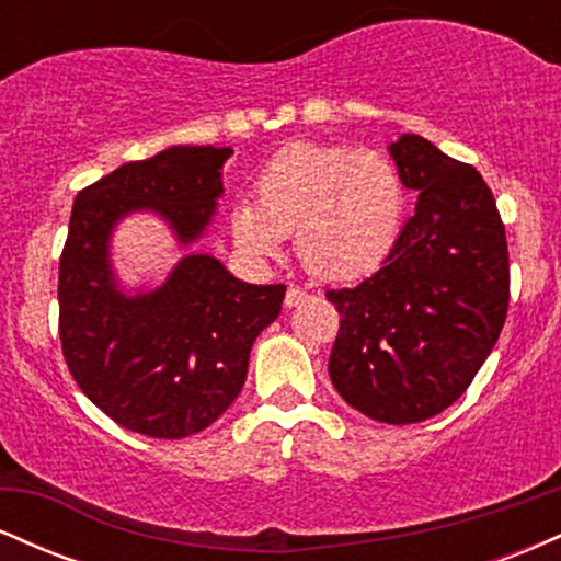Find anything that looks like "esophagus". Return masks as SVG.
<instances>
[{
  "mask_svg": "<svg viewBox=\"0 0 561 561\" xmlns=\"http://www.w3.org/2000/svg\"><path fill=\"white\" fill-rule=\"evenodd\" d=\"M308 298H311V295H308L306 289L289 287L287 295H285V306H287V308H298V306H302V302H306Z\"/></svg>",
  "mask_w": 561,
  "mask_h": 561,
  "instance_id": "esophagus-1",
  "label": "esophagus"
}]
</instances>
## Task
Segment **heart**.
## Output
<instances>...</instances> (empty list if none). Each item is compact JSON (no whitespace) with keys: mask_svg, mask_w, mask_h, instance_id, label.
<instances>
[{"mask_svg":"<svg viewBox=\"0 0 561 561\" xmlns=\"http://www.w3.org/2000/svg\"><path fill=\"white\" fill-rule=\"evenodd\" d=\"M403 210V179L382 152L293 145L261 169L255 203L242 197L231 205L229 227L248 259H276L295 234V255L308 274L351 282L382 266Z\"/></svg>","mask_w":561,"mask_h":561,"instance_id":"obj_1","label":"heart"}]
</instances>
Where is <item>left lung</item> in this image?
<instances>
[{
  "label": "left lung",
  "mask_w": 561,
  "mask_h": 561,
  "mask_svg": "<svg viewBox=\"0 0 561 561\" xmlns=\"http://www.w3.org/2000/svg\"><path fill=\"white\" fill-rule=\"evenodd\" d=\"M390 156L420 199L382 266L327 293L340 311L330 377L369 420L414 424L461 398L491 356L508 308V250L472 165L420 134L398 137Z\"/></svg>",
  "instance_id": "8db88e82"
}]
</instances>
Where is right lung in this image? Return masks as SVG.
<instances>
[{
  "label": "right lung",
  "mask_w": 561,
  "mask_h": 561,
  "mask_svg": "<svg viewBox=\"0 0 561 561\" xmlns=\"http://www.w3.org/2000/svg\"><path fill=\"white\" fill-rule=\"evenodd\" d=\"M231 147L176 145L121 165L76 195L60 255V343L83 396L147 437L195 435L240 396L250 347L279 317L285 285H248L208 253L179 259L156 289L115 279L121 218L152 210L176 242H197L224 195Z\"/></svg>",
  "instance_id": "obj_1"
}]
</instances>
